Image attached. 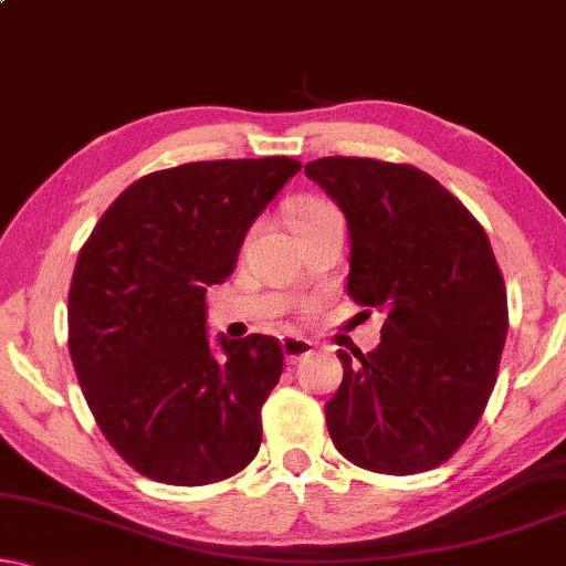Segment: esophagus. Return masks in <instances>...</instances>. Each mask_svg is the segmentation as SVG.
Wrapping results in <instances>:
<instances>
[{
	"label": "esophagus",
	"instance_id": "1",
	"mask_svg": "<svg viewBox=\"0 0 566 566\" xmlns=\"http://www.w3.org/2000/svg\"><path fill=\"white\" fill-rule=\"evenodd\" d=\"M282 349H284V359H287V365H297V361L311 357L313 344L300 336H282Z\"/></svg>",
	"mask_w": 566,
	"mask_h": 566
}]
</instances>
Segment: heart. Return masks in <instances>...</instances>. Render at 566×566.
I'll return each instance as SVG.
<instances>
[{"instance_id": "heart-1", "label": "heart", "mask_w": 566, "mask_h": 566, "mask_svg": "<svg viewBox=\"0 0 566 566\" xmlns=\"http://www.w3.org/2000/svg\"><path fill=\"white\" fill-rule=\"evenodd\" d=\"M336 209L326 205V201H318V199H307L303 201L295 209V217H292V224H303V222H311V220H318L323 214H334Z\"/></svg>"}]
</instances>
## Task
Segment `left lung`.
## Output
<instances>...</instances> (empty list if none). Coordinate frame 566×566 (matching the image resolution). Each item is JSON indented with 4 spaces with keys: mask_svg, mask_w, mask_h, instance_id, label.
Segmentation results:
<instances>
[{
    "mask_svg": "<svg viewBox=\"0 0 566 566\" xmlns=\"http://www.w3.org/2000/svg\"><path fill=\"white\" fill-rule=\"evenodd\" d=\"M305 176L346 217V292L386 315L378 349H338L344 380L326 403L331 440L375 473L434 469L479 424L507 336V290L486 232L413 165L321 157Z\"/></svg>",
    "mask_w": 566,
    "mask_h": 566,
    "instance_id": "left-lung-1",
    "label": "left lung"
}]
</instances>
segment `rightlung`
I'll return each mask as SVG.
<instances>
[{
    "label": "right lung",
    "mask_w": 566,
    "mask_h": 566,
    "mask_svg": "<svg viewBox=\"0 0 566 566\" xmlns=\"http://www.w3.org/2000/svg\"><path fill=\"white\" fill-rule=\"evenodd\" d=\"M300 168L261 157L149 172L82 245L70 287L74 373L105 440L142 476L205 486L259 453L282 346L220 336L217 357L205 295L232 274L248 228Z\"/></svg>",
    "instance_id": "add662e5"
}]
</instances>
